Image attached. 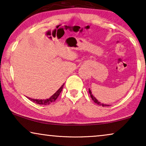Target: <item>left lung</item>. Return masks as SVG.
I'll use <instances>...</instances> for the list:
<instances>
[{
	"instance_id": "obj_1",
	"label": "left lung",
	"mask_w": 146,
	"mask_h": 146,
	"mask_svg": "<svg viewBox=\"0 0 146 146\" xmlns=\"http://www.w3.org/2000/svg\"><path fill=\"white\" fill-rule=\"evenodd\" d=\"M89 93H90V97L92 98V100L94 102L96 103V104H98V105H100V106H109V105H106V104H102V103H100V102H98L97 100L96 99V98L92 94V92H91V91L90 90H89Z\"/></svg>"
}]
</instances>
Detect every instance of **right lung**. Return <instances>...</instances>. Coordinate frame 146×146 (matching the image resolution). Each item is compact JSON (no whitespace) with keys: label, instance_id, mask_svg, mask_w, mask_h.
<instances>
[{"label":"right lung","instance_id":"1","mask_svg":"<svg viewBox=\"0 0 146 146\" xmlns=\"http://www.w3.org/2000/svg\"><path fill=\"white\" fill-rule=\"evenodd\" d=\"M63 86H64V84L60 88V89L58 90L52 96H51L48 99H46V100H36V99L30 98H28L31 100V101H33V102H35L36 104H38L49 105L50 104H51V103L54 102H55L56 100L58 98V96L60 95V94L62 90Z\"/></svg>","mask_w":146,"mask_h":146}]
</instances>
